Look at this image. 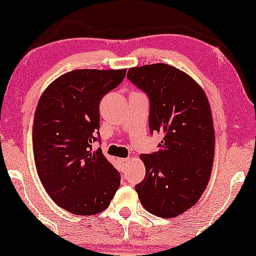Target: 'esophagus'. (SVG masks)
I'll return each mask as SVG.
<instances>
[{"label": "esophagus", "instance_id": "34e87169", "mask_svg": "<svg viewBox=\"0 0 256 256\" xmlns=\"http://www.w3.org/2000/svg\"><path fill=\"white\" fill-rule=\"evenodd\" d=\"M120 162L123 167H125V166H128L130 162H131V159H130V158H124V159H120Z\"/></svg>", "mask_w": 256, "mask_h": 256}]
</instances>
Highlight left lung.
Returning <instances> with one entry per match:
<instances>
[{
	"mask_svg": "<svg viewBox=\"0 0 256 256\" xmlns=\"http://www.w3.org/2000/svg\"><path fill=\"white\" fill-rule=\"evenodd\" d=\"M128 78L150 100V131L164 139L142 154L145 178L136 186L142 206L164 218L197 203L210 180L214 131L204 92L189 75L166 64L130 68Z\"/></svg>",
	"mask_w": 256,
	"mask_h": 256,
	"instance_id": "left-lung-1",
	"label": "left lung"
}]
</instances>
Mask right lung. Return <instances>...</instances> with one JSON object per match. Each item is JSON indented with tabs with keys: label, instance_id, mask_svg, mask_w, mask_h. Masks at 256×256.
<instances>
[{
	"label": "right lung",
	"instance_id": "add662e5",
	"mask_svg": "<svg viewBox=\"0 0 256 256\" xmlns=\"http://www.w3.org/2000/svg\"><path fill=\"white\" fill-rule=\"evenodd\" d=\"M125 74L126 70L70 72L39 100L34 123L36 168L50 197L70 214H98L120 188V172L102 150L92 146L100 142V100Z\"/></svg>",
	"mask_w": 256,
	"mask_h": 256
}]
</instances>
